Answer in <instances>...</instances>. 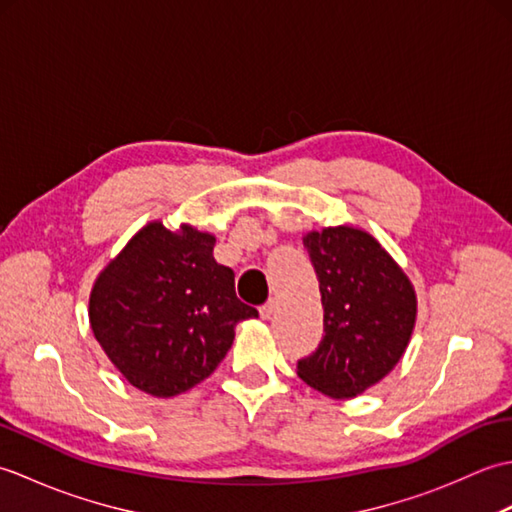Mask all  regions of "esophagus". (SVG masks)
<instances>
[{
  "label": "esophagus",
  "mask_w": 512,
  "mask_h": 512,
  "mask_svg": "<svg viewBox=\"0 0 512 512\" xmlns=\"http://www.w3.org/2000/svg\"><path fill=\"white\" fill-rule=\"evenodd\" d=\"M273 312H275V301H268V303H264L262 308H259V317L270 319V317H273Z\"/></svg>",
  "instance_id": "esophagus-1"
}]
</instances>
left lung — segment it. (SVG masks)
I'll return each mask as SVG.
<instances>
[{"label": "left lung", "instance_id": "1", "mask_svg": "<svg viewBox=\"0 0 512 512\" xmlns=\"http://www.w3.org/2000/svg\"><path fill=\"white\" fill-rule=\"evenodd\" d=\"M317 270L323 341L297 374L321 394L347 400L383 380L405 354L418 299L409 277L378 239L356 226H328L303 237Z\"/></svg>", "mask_w": 512, "mask_h": 512}]
</instances>
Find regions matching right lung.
Instances as JSON below:
<instances>
[{
	"label": "right lung",
	"mask_w": 512,
	"mask_h": 512,
	"mask_svg": "<svg viewBox=\"0 0 512 512\" xmlns=\"http://www.w3.org/2000/svg\"><path fill=\"white\" fill-rule=\"evenodd\" d=\"M215 235L160 220L145 224L96 277L90 328L127 383L156 398L209 378L257 317L235 295V273L215 262Z\"/></svg>",
	"instance_id": "obj_1"
}]
</instances>
